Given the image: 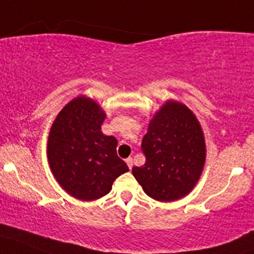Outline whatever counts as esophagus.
Returning <instances> with one entry per match:
<instances>
[{"instance_id": "34e87169", "label": "esophagus", "mask_w": 254, "mask_h": 254, "mask_svg": "<svg viewBox=\"0 0 254 254\" xmlns=\"http://www.w3.org/2000/svg\"><path fill=\"white\" fill-rule=\"evenodd\" d=\"M125 161H127V166H129V169L131 170L132 169V158H127Z\"/></svg>"}]
</instances>
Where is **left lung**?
<instances>
[{
    "mask_svg": "<svg viewBox=\"0 0 254 254\" xmlns=\"http://www.w3.org/2000/svg\"><path fill=\"white\" fill-rule=\"evenodd\" d=\"M143 166L132 175L144 193L163 202L175 201L191 191L206 159L205 137L194 113L170 100L150 119L141 144Z\"/></svg>",
    "mask_w": 254,
    "mask_h": 254,
    "instance_id": "obj_1",
    "label": "left lung"
}]
</instances>
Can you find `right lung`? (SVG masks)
Masks as SVG:
<instances>
[{"instance_id":"obj_1","label":"right lung","mask_w":254,"mask_h":254,"mask_svg":"<svg viewBox=\"0 0 254 254\" xmlns=\"http://www.w3.org/2000/svg\"><path fill=\"white\" fill-rule=\"evenodd\" d=\"M105 118L94 100L78 96L50 127L47 153L53 175L69 195L83 201L105 196L114 180L129 171L117 155V138L101 131Z\"/></svg>"}]
</instances>
